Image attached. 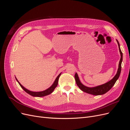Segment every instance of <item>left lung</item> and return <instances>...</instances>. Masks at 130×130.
Segmentation results:
<instances>
[{
    "label": "left lung",
    "instance_id": "left-lung-1",
    "mask_svg": "<svg viewBox=\"0 0 130 130\" xmlns=\"http://www.w3.org/2000/svg\"><path fill=\"white\" fill-rule=\"evenodd\" d=\"M117 42L118 43V44L119 50L120 53L121 57H120V60L119 63V67H118V69L117 73L116 75L115 76V77H114L111 80H110L109 81L107 82V83H106L105 84L96 86V87H88L84 86L81 83L79 80V78H78L77 74L76 73L75 74V78L76 83L78 87H79L80 89L82 90V91L88 94H92V95H103V94H104L106 93H107L108 90L111 89L114 86V85L115 84L116 82L118 79V78L120 76L121 69V62H122V61H123V53H122L121 49L120 48L119 43L118 41L117 40Z\"/></svg>",
    "mask_w": 130,
    "mask_h": 130
}]
</instances>
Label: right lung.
<instances>
[{
  "label": "right lung",
  "instance_id": "1",
  "mask_svg": "<svg viewBox=\"0 0 130 130\" xmlns=\"http://www.w3.org/2000/svg\"><path fill=\"white\" fill-rule=\"evenodd\" d=\"M61 73H60V74L58 75L57 76V77H56V78L54 82L53 83V84L50 86V87L48 88L47 89L45 90H43V91L42 92H32V91H30V90L27 89L26 88H25L24 87H23V86L20 84V82H19L18 80L17 79V78L15 77V79L17 81V82H18V84H19V85L21 86V87L24 89V90L25 92H26L27 93H28L30 95H31V96H37V97H42V96H44L46 95H48L49 94L52 93L53 91L55 89L56 87V86L58 85V78L60 77V75H61Z\"/></svg>",
  "mask_w": 130,
  "mask_h": 130
}]
</instances>
